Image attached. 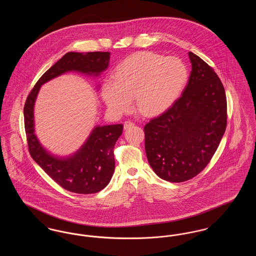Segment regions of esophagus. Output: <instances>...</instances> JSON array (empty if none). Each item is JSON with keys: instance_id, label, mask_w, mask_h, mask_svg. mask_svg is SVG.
Masks as SVG:
<instances>
[{"instance_id": "esophagus-1", "label": "esophagus", "mask_w": 256, "mask_h": 256, "mask_svg": "<svg viewBox=\"0 0 256 256\" xmlns=\"http://www.w3.org/2000/svg\"><path fill=\"white\" fill-rule=\"evenodd\" d=\"M134 126V122H132V121H126V122H124V130H126V128H130V126Z\"/></svg>"}]
</instances>
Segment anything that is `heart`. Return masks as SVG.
<instances>
[{
    "label": "heart",
    "mask_w": 256,
    "mask_h": 256,
    "mask_svg": "<svg viewBox=\"0 0 256 256\" xmlns=\"http://www.w3.org/2000/svg\"><path fill=\"white\" fill-rule=\"evenodd\" d=\"M188 72L182 61L152 52H139L117 67L115 78H106L102 96L111 111L121 114L135 108L154 116L169 108L180 96Z\"/></svg>",
    "instance_id": "b5f03b06"
}]
</instances>
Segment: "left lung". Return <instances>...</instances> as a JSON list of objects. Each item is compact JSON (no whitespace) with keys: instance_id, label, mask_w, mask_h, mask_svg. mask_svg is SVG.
<instances>
[{"instance_id":"1","label":"left lung","mask_w":256,"mask_h":256,"mask_svg":"<svg viewBox=\"0 0 256 256\" xmlns=\"http://www.w3.org/2000/svg\"><path fill=\"white\" fill-rule=\"evenodd\" d=\"M188 84L168 110L144 126L146 158L160 178L182 182L204 170L226 128L224 88L212 67L189 52Z\"/></svg>"}]
</instances>
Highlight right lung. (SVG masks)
<instances>
[{"label": "right lung", "mask_w": 256, "mask_h": 256, "mask_svg": "<svg viewBox=\"0 0 256 256\" xmlns=\"http://www.w3.org/2000/svg\"><path fill=\"white\" fill-rule=\"evenodd\" d=\"M110 56L108 52H67L42 74L24 102V130L30 156L62 188L76 194L98 193L110 183L115 168L113 150L122 134V124L96 126L74 156L58 158L49 154L36 138L34 106L43 84L69 71L98 76L108 67Z\"/></svg>", "instance_id": "right-lung-1"}]
</instances>
